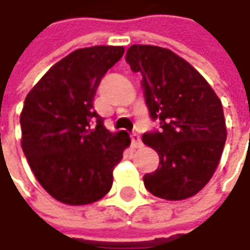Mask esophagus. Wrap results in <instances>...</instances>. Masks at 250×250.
Returning a JSON list of instances; mask_svg holds the SVG:
<instances>
[{"instance_id":"obj_1","label":"esophagus","mask_w":250,"mask_h":250,"mask_svg":"<svg viewBox=\"0 0 250 250\" xmlns=\"http://www.w3.org/2000/svg\"><path fill=\"white\" fill-rule=\"evenodd\" d=\"M131 146H133V148H141L142 146V141H141L140 134H137V133L131 134Z\"/></svg>"}]
</instances>
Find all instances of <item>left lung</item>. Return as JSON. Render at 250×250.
<instances>
[{"mask_svg":"<svg viewBox=\"0 0 250 250\" xmlns=\"http://www.w3.org/2000/svg\"><path fill=\"white\" fill-rule=\"evenodd\" d=\"M125 62L141 73V87L159 130L142 135L159 153V167L144 176L152 195L181 201L209 183L227 138L221 101L183 58L155 45H131Z\"/></svg>","mask_w":250,"mask_h":250,"instance_id":"1","label":"left lung"}]
</instances>
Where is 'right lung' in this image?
<instances>
[{"label":"right lung","instance_id":"add662e5","mask_svg":"<svg viewBox=\"0 0 250 250\" xmlns=\"http://www.w3.org/2000/svg\"><path fill=\"white\" fill-rule=\"evenodd\" d=\"M123 54V47L76 49L52 66L24 99V156L42 188L59 202L88 205L112 188L113 168L130 135L109 133L94 109V97Z\"/></svg>","mask_w":250,"mask_h":250}]
</instances>
